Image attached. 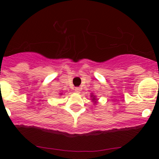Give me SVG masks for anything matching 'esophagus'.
<instances>
[{"label": "esophagus", "mask_w": 159, "mask_h": 159, "mask_svg": "<svg viewBox=\"0 0 159 159\" xmlns=\"http://www.w3.org/2000/svg\"><path fill=\"white\" fill-rule=\"evenodd\" d=\"M75 92L78 93V94H79L80 92H81V89L80 88H75Z\"/></svg>", "instance_id": "esophagus-1"}]
</instances>
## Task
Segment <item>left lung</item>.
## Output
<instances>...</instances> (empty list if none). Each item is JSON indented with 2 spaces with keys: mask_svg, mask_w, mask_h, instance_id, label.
Segmentation results:
<instances>
[{
  "mask_svg": "<svg viewBox=\"0 0 159 159\" xmlns=\"http://www.w3.org/2000/svg\"><path fill=\"white\" fill-rule=\"evenodd\" d=\"M91 97L92 98V101H93V102H94V103H96V102H95V101H96L95 96H94V95H92V94H91Z\"/></svg>",
  "mask_w": 159,
  "mask_h": 159,
  "instance_id": "left-lung-1",
  "label": "left lung"
}]
</instances>
